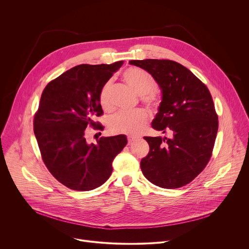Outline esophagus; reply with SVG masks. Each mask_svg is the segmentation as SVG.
<instances>
[{
	"label": "esophagus",
	"instance_id": "obj_1",
	"mask_svg": "<svg viewBox=\"0 0 249 249\" xmlns=\"http://www.w3.org/2000/svg\"><path fill=\"white\" fill-rule=\"evenodd\" d=\"M127 140H128V144H132L135 140H137V137H135V136H128Z\"/></svg>",
	"mask_w": 249,
	"mask_h": 249
}]
</instances>
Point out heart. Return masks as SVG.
I'll return each mask as SVG.
<instances>
[{"label": "heart", "instance_id": "obj_1", "mask_svg": "<svg viewBox=\"0 0 249 249\" xmlns=\"http://www.w3.org/2000/svg\"><path fill=\"white\" fill-rule=\"evenodd\" d=\"M123 80L140 94L141 101L151 108H158L160 105V95L155 90L157 82L154 77L146 70L138 67H131L124 71ZM110 82L105 83L99 90L98 102L104 111L111 110V102L109 99ZM149 118V114L145 109H136L131 112L121 111L112 115L107 126L113 134L135 135L140 133L145 127Z\"/></svg>", "mask_w": 249, "mask_h": 249}]
</instances>
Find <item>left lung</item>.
I'll return each instance as SVG.
<instances>
[{
  "label": "left lung",
  "mask_w": 249,
  "mask_h": 249,
  "mask_svg": "<svg viewBox=\"0 0 249 249\" xmlns=\"http://www.w3.org/2000/svg\"><path fill=\"white\" fill-rule=\"evenodd\" d=\"M149 72L162 91L153 128L171 138L144 137L149 154L142 159L146 178L161 188L185 186L208 164L219 128L210 90L192 72L171 60H132Z\"/></svg>",
  "instance_id": "obj_1"
}]
</instances>
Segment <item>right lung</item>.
<instances>
[{
	"mask_svg": "<svg viewBox=\"0 0 249 249\" xmlns=\"http://www.w3.org/2000/svg\"><path fill=\"white\" fill-rule=\"evenodd\" d=\"M122 64L76 66L42 91L33 131L47 169L70 189L89 191L102 185L111 175L113 160L127 144L124 135L101 137L96 144L86 140L89 126L104 128L95 121L103 114L98 93Z\"/></svg>",
	"mask_w": 249,
	"mask_h": 249,
	"instance_id": "obj_1",
	"label": "right lung"
}]
</instances>
